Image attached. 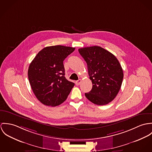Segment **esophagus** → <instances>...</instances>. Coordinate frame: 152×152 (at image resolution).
I'll use <instances>...</instances> for the list:
<instances>
[{
    "instance_id": "obj_1",
    "label": "esophagus",
    "mask_w": 152,
    "mask_h": 152,
    "mask_svg": "<svg viewBox=\"0 0 152 152\" xmlns=\"http://www.w3.org/2000/svg\"><path fill=\"white\" fill-rule=\"evenodd\" d=\"M81 82H82V80H80V79H79V80H77L76 82H75V84L76 86H79V84L81 83Z\"/></svg>"
}]
</instances>
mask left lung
<instances>
[{
    "label": "left lung",
    "instance_id": "1",
    "mask_svg": "<svg viewBox=\"0 0 152 152\" xmlns=\"http://www.w3.org/2000/svg\"><path fill=\"white\" fill-rule=\"evenodd\" d=\"M86 62L92 89L85 93L86 98L97 105H106L118 94L124 73L117 58L99 46L79 49Z\"/></svg>",
    "mask_w": 152,
    "mask_h": 152
}]
</instances>
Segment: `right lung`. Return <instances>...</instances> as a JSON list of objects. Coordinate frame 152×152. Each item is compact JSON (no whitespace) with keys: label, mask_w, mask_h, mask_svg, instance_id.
Returning a JSON list of instances; mask_svg holds the SVG:
<instances>
[{"label":"right lung","mask_w":152,"mask_h":152,"mask_svg":"<svg viewBox=\"0 0 152 152\" xmlns=\"http://www.w3.org/2000/svg\"><path fill=\"white\" fill-rule=\"evenodd\" d=\"M75 48L62 45L43 48L30 64L28 77L37 99L55 107L65 101L75 83L65 76L64 61Z\"/></svg>","instance_id":"right-lung-1"}]
</instances>
